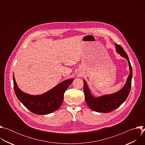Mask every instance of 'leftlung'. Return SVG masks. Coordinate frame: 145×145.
Listing matches in <instances>:
<instances>
[{"instance_id":"obj_1","label":"left lung","mask_w":145,"mask_h":145,"mask_svg":"<svg viewBox=\"0 0 145 145\" xmlns=\"http://www.w3.org/2000/svg\"><path fill=\"white\" fill-rule=\"evenodd\" d=\"M115 47L116 52L127 60L129 65L130 74L127 77L125 85L120 91L110 95H106L96 97L91 93L86 81L83 80L84 93L86 103L90 109L96 112L107 113L115 110L126 100L130 91L133 76L132 67L128 56L123 48L116 44H115Z\"/></svg>"}]
</instances>
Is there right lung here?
Masks as SVG:
<instances>
[{
    "instance_id": "add662e5",
    "label": "right lung",
    "mask_w": 145,
    "mask_h": 145,
    "mask_svg": "<svg viewBox=\"0 0 145 145\" xmlns=\"http://www.w3.org/2000/svg\"><path fill=\"white\" fill-rule=\"evenodd\" d=\"M73 80L71 78L62 81L43 94L31 95L24 92L18 88L13 75L14 89L17 98L29 110L37 115H46L57 110L63 103L65 91Z\"/></svg>"
}]
</instances>
